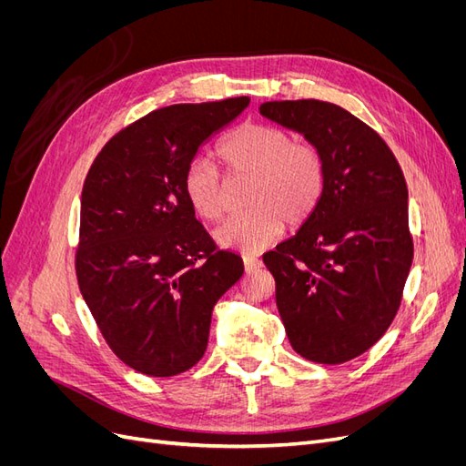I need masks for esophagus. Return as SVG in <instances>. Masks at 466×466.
<instances>
[{
  "label": "esophagus",
  "instance_id": "1",
  "mask_svg": "<svg viewBox=\"0 0 466 466\" xmlns=\"http://www.w3.org/2000/svg\"><path fill=\"white\" fill-rule=\"evenodd\" d=\"M243 264H245V270H247V272L257 270V268H260V266H262V262H260L257 257H252V255L243 257Z\"/></svg>",
  "mask_w": 466,
  "mask_h": 466
}]
</instances>
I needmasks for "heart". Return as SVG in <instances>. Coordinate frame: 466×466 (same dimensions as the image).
I'll return each mask as SVG.
<instances>
[{
    "mask_svg": "<svg viewBox=\"0 0 466 466\" xmlns=\"http://www.w3.org/2000/svg\"><path fill=\"white\" fill-rule=\"evenodd\" d=\"M225 177L248 180L247 211L216 229V241L225 248L257 252L270 247L284 231L305 223L315 214L327 187V161L319 146L298 142L279 126L245 122L218 147ZM228 180L208 157L194 159L182 188L190 204L206 221H218L228 208Z\"/></svg>",
    "mask_w": 466,
    "mask_h": 466,
    "instance_id": "heart-1",
    "label": "heart"
}]
</instances>
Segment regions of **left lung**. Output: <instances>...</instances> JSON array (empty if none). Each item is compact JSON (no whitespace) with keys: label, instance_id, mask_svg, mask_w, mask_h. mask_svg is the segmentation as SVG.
Instances as JSON below:
<instances>
[{"label":"left lung","instance_id":"obj_1","mask_svg":"<svg viewBox=\"0 0 466 466\" xmlns=\"http://www.w3.org/2000/svg\"><path fill=\"white\" fill-rule=\"evenodd\" d=\"M260 115L303 134L327 161L315 214L262 257L279 317L305 360L350 361L390 327L412 266L402 168L383 137L338 105L272 101Z\"/></svg>","mask_w":466,"mask_h":466}]
</instances>
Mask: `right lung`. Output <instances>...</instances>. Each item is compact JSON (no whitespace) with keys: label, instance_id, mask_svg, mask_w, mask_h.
Wrapping results in <instances>:
<instances>
[{"label":"right lung","instance_id":"right-lung-1","mask_svg":"<svg viewBox=\"0 0 466 466\" xmlns=\"http://www.w3.org/2000/svg\"><path fill=\"white\" fill-rule=\"evenodd\" d=\"M248 96L153 110L112 136L81 192L76 272L96 327L132 370L173 377L208 348L211 311L243 276L196 219L182 178Z\"/></svg>","mask_w":466,"mask_h":466}]
</instances>
